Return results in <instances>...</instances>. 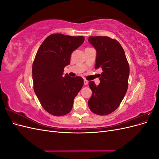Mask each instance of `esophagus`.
Instances as JSON below:
<instances>
[{"instance_id": "34e87169", "label": "esophagus", "mask_w": 159, "mask_h": 159, "mask_svg": "<svg viewBox=\"0 0 159 159\" xmlns=\"http://www.w3.org/2000/svg\"><path fill=\"white\" fill-rule=\"evenodd\" d=\"M84 85H88V81L86 80L85 79H84Z\"/></svg>"}]
</instances>
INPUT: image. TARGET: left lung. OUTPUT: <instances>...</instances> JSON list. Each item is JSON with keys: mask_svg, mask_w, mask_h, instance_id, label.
<instances>
[{"mask_svg": "<svg viewBox=\"0 0 159 159\" xmlns=\"http://www.w3.org/2000/svg\"><path fill=\"white\" fill-rule=\"evenodd\" d=\"M88 41L95 48L97 55L95 69L103 70L100 84L89 82L92 95L88 106L93 113L107 115L119 106L128 88L129 65L119 42L107 36H89Z\"/></svg>", "mask_w": 159, "mask_h": 159, "instance_id": "8db88e82", "label": "left lung"}]
</instances>
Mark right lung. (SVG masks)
Returning <instances> with one entry per match:
<instances>
[{"instance_id":"right-lung-1","label":"right lung","mask_w":159,"mask_h":159,"mask_svg":"<svg viewBox=\"0 0 159 159\" xmlns=\"http://www.w3.org/2000/svg\"><path fill=\"white\" fill-rule=\"evenodd\" d=\"M84 40L82 36L52 34L37 51L32 64L34 90L43 108L54 116L71 111L74 99L84 85L81 77H64L63 72L70 64L71 52Z\"/></svg>"}]
</instances>
